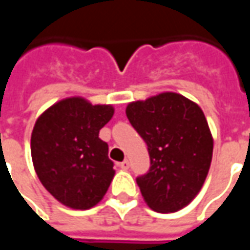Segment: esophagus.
<instances>
[{
    "mask_svg": "<svg viewBox=\"0 0 250 250\" xmlns=\"http://www.w3.org/2000/svg\"><path fill=\"white\" fill-rule=\"evenodd\" d=\"M120 168H123V170H128V167H130V162L128 161H123V162L119 163Z\"/></svg>",
    "mask_w": 250,
    "mask_h": 250,
    "instance_id": "1",
    "label": "esophagus"
}]
</instances>
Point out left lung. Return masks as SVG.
Returning <instances> with one entry per match:
<instances>
[{
	"instance_id": "8db88e82",
	"label": "left lung",
	"mask_w": 250,
	"mask_h": 250,
	"mask_svg": "<svg viewBox=\"0 0 250 250\" xmlns=\"http://www.w3.org/2000/svg\"><path fill=\"white\" fill-rule=\"evenodd\" d=\"M125 115L146 142L150 170L136 178L147 205L159 213L182 209L209 173L213 138L202 109L179 93L132 102Z\"/></svg>"
}]
</instances>
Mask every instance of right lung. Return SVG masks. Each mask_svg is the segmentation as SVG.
<instances>
[{"label": "right lung", "instance_id": "add662e5", "mask_svg": "<svg viewBox=\"0 0 250 250\" xmlns=\"http://www.w3.org/2000/svg\"><path fill=\"white\" fill-rule=\"evenodd\" d=\"M114 115L109 104L68 98L46 109L36 122L30 152L36 174L55 198L71 209H91L114 178L108 145L99 131Z\"/></svg>", "mask_w": 250, "mask_h": 250}]
</instances>
